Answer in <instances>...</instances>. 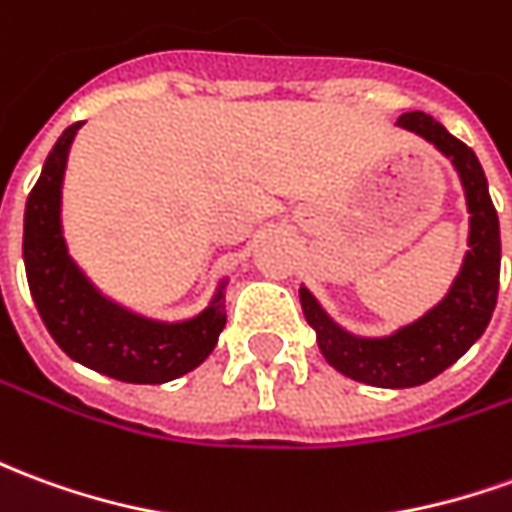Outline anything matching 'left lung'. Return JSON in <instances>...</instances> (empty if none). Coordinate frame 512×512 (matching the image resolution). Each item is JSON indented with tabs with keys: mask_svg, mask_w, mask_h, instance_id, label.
<instances>
[{
	"mask_svg": "<svg viewBox=\"0 0 512 512\" xmlns=\"http://www.w3.org/2000/svg\"><path fill=\"white\" fill-rule=\"evenodd\" d=\"M396 127L416 132L455 166L468 207V252L441 302L388 335H357L341 327L305 285L299 302L316 330L324 360L349 380L377 388H416L466 355L488 327L499 293V216L477 155L452 132L421 110L402 113Z\"/></svg>",
	"mask_w": 512,
	"mask_h": 512,
	"instance_id": "8db88e82",
	"label": "left lung"
}]
</instances>
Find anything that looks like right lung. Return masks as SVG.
Wrapping results in <instances>:
<instances>
[{
    "label": "right lung",
    "instance_id": "1",
    "mask_svg": "<svg viewBox=\"0 0 512 512\" xmlns=\"http://www.w3.org/2000/svg\"><path fill=\"white\" fill-rule=\"evenodd\" d=\"M82 121L57 138L24 210V268L32 302L55 343L85 368L135 385H160L194 371L227 324L221 277L196 316L163 321L121 305L71 257L63 232V180Z\"/></svg>",
    "mask_w": 512,
    "mask_h": 512
}]
</instances>
